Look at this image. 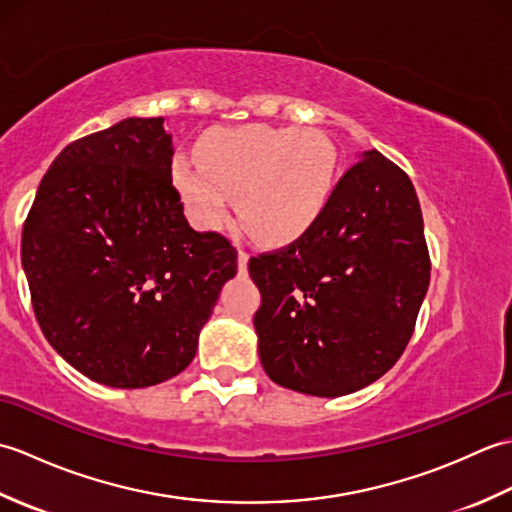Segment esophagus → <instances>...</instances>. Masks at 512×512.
<instances>
[{"mask_svg":"<svg viewBox=\"0 0 512 512\" xmlns=\"http://www.w3.org/2000/svg\"><path fill=\"white\" fill-rule=\"evenodd\" d=\"M237 266H239V273H246V268H248V253H246V250H239V253H237Z\"/></svg>","mask_w":512,"mask_h":512,"instance_id":"obj_1","label":"esophagus"}]
</instances>
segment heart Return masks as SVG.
Returning <instances> with one entry per match:
<instances>
[{
	"label": "heart",
	"instance_id": "heart-1",
	"mask_svg": "<svg viewBox=\"0 0 512 512\" xmlns=\"http://www.w3.org/2000/svg\"><path fill=\"white\" fill-rule=\"evenodd\" d=\"M195 154L198 162L176 160L173 184L204 231L220 228L237 198L239 220L257 242L288 244L317 224L332 195L336 151L317 129H213Z\"/></svg>",
	"mask_w": 512,
	"mask_h": 512
}]
</instances>
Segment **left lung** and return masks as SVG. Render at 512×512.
Segmentation results:
<instances>
[{
	"mask_svg": "<svg viewBox=\"0 0 512 512\" xmlns=\"http://www.w3.org/2000/svg\"><path fill=\"white\" fill-rule=\"evenodd\" d=\"M248 273L262 295L253 323L270 380L321 398L372 385L405 352L431 277L409 176L365 151L317 224L250 257Z\"/></svg>",
	"mask_w": 512,
	"mask_h": 512,
	"instance_id": "1",
	"label": "left lung"
}]
</instances>
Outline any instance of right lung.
Here are the masks:
<instances>
[{"label":"right lung","mask_w":512,"mask_h":512,"mask_svg":"<svg viewBox=\"0 0 512 512\" xmlns=\"http://www.w3.org/2000/svg\"><path fill=\"white\" fill-rule=\"evenodd\" d=\"M165 118H125L54 158L21 233L32 310L48 343L118 389L178 376L237 250L198 233L171 182Z\"/></svg>","instance_id":"add662e5"}]
</instances>
